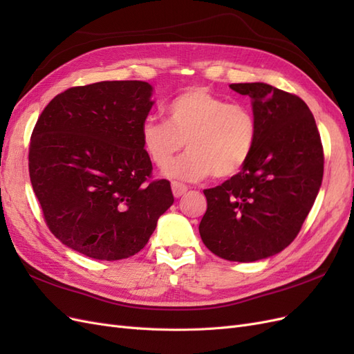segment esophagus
<instances>
[{
    "instance_id": "obj_1",
    "label": "esophagus",
    "mask_w": 354,
    "mask_h": 354,
    "mask_svg": "<svg viewBox=\"0 0 354 354\" xmlns=\"http://www.w3.org/2000/svg\"><path fill=\"white\" fill-rule=\"evenodd\" d=\"M171 189H173V195H174V198L183 196V195L186 194V192H187V187H186L185 185L177 183V181H173V183H171Z\"/></svg>"
}]
</instances>
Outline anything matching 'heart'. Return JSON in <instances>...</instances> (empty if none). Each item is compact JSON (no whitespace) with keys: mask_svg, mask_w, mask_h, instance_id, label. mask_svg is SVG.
Segmentation results:
<instances>
[{"mask_svg":"<svg viewBox=\"0 0 354 354\" xmlns=\"http://www.w3.org/2000/svg\"><path fill=\"white\" fill-rule=\"evenodd\" d=\"M165 121L147 118L142 145L158 168H167L185 143L189 151L167 169L181 181H199L212 174L229 178L248 162L257 140L254 113L243 104L227 103L203 87H192L171 99Z\"/></svg>","mask_w":354,"mask_h":354,"instance_id":"1","label":"heart"}]
</instances>
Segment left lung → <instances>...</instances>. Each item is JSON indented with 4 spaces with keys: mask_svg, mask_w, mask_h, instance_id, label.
<instances>
[{
    "mask_svg": "<svg viewBox=\"0 0 354 354\" xmlns=\"http://www.w3.org/2000/svg\"><path fill=\"white\" fill-rule=\"evenodd\" d=\"M250 95L254 151L241 173L203 190L202 242L220 259L251 263L285 250L312 209L324 177V147L308 106L264 82L230 84Z\"/></svg>",
    "mask_w": 354,
    "mask_h": 354,
    "instance_id": "1",
    "label": "left lung"
}]
</instances>
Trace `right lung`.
<instances>
[{
  "label": "right lung",
  "mask_w": 354,
  "mask_h": 354,
  "mask_svg": "<svg viewBox=\"0 0 354 354\" xmlns=\"http://www.w3.org/2000/svg\"><path fill=\"white\" fill-rule=\"evenodd\" d=\"M152 91L145 81L72 87L46 106L32 131L29 176L47 226L90 259L143 250L174 202L168 180H151L142 145Z\"/></svg>",
  "instance_id": "right-lung-1"
}]
</instances>
